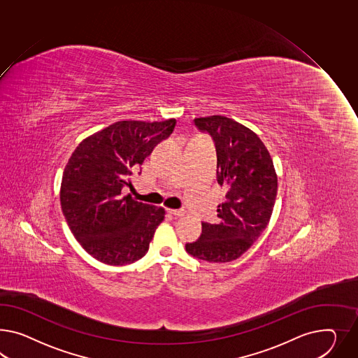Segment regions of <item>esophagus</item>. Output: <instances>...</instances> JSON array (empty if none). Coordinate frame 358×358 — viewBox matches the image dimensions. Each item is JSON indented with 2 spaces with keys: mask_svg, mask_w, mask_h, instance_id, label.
Masks as SVG:
<instances>
[{
  "mask_svg": "<svg viewBox=\"0 0 358 358\" xmlns=\"http://www.w3.org/2000/svg\"><path fill=\"white\" fill-rule=\"evenodd\" d=\"M168 213L173 215V216H178V217H181V216L185 215L184 210H168Z\"/></svg>",
  "mask_w": 358,
  "mask_h": 358,
  "instance_id": "esophagus-1",
  "label": "esophagus"
}]
</instances>
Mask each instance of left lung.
<instances>
[{
	"instance_id": "left-lung-1",
	"label": "left lung",
	"mask_w": 358,
	"mask_h": 358,
	"mask_svg": "<svg viewBox=\"0 0 358 358\" xmlns=\"http://www.w3.org/2000/svg\"><path fill=\"white\" fill-rule=\"evenodd\" d=\"M194 125L211 136L217 154V182L227 189L217 220L202 222V234L185 245L192 257L213 263L240 258L270 222L278 177L270 152L250 129L224 116L201 117Z\"/></svg>"
}]
</instances>
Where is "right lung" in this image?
I'll return each mask as SVG.
<instances>
[{
  "label": "right lung",
  "mask_w": 358,
  "mask_h": 358,
  "mask_svg": "<svg viewBox=\"0 0 358 358\" xmlns=\"http://www.w3.org/2000/svg\"><path fill=\"white\" fill-rule=\"evenodd\" d=\"M174 126V118L118 121L88 136L69 159L61 208L77 241L97 261L124 266L148 252L164 208L136 202L130 194L124 196L122 189L131 185L130 176Z\"/></svg>",
  "instance_id": "obj_1"
}]
</instances>
